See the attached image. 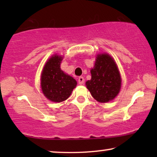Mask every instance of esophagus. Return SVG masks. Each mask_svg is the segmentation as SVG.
<instances>
[{
  "label": "esophagus",
  "mask_w": 157,
  "mask_h": 157,
  "mask_svg": "<svg viewBox=\"0 0 157 157\" xmlns=\"http://www.w3.org/2000/svg\"><path fill=\"white\" fill-rule=\"evenodd\" d=\"M78 81L79 84L82 85V84H83V83H84V78H83V76H80L78 79Z\"/></svg>",
  "instance_id": "1"
}]
</instances>
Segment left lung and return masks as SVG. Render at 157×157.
Returning a JSON list of instances; mask_svg holds the SVG:
<instances>
[{"instance_id":"1","label":"left lung","mask_w":157,"mask_h":157,"mask_svg":"<svg viewBox=\"0 0 157 157\" xmlns=\"http://www.w3.org/2000/svg\"><path fill=\"white\" fill-rule=\"evenodd\" d=\"M91 79L86 82L96 101L106 103L113 100L121 89V77L117 64L108 54H99L91 70Z\"/></svg>"}]
</instances>
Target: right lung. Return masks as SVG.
I'll return each mask as SVG.
<instances>
[{
    "mask_svg": "<svg viewBox=\"0 0 157 157\" xmlns=\"http://www.w3.org/2000/svg\"><path fill=\"white\" fill-rule=\"evenodd\" d=\"M62 57L57 55L48 59L41 74V89L45 96L51 101L61 102L69 97L77 84L73 77L60 68Z\"/></svg>",
    "mask_w": 157,
    "mask_h": 157,
    "instance_id": "1",
    "label": "right lung"
}]
</instances>
